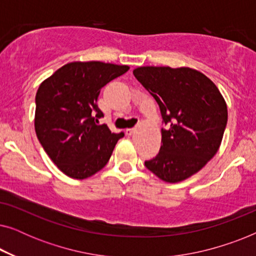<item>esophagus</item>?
Segmentation results:
<instances>
[{
	"instance_id": "1",
	"label": "esophagus",
	"mask_w": 256,
	"mask_h": 256,
	"mask_svg": "<svg viewBox=\"0 0 256 256\" xmlns=\"http://www.w3.org/2000/svg\"><path fill=\"white\" fill-rule=\"evenodd\" d=\"M134 132H135V128H128V129H126V134L129 135V136L134 134Z\"/></svg>"
}]
</instances>
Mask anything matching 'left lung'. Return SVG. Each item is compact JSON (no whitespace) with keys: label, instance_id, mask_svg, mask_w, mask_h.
I'll list each match as a JSON object with an SVG mask.
<instances>
[{"label":"left lung","instance_id":"1","mask_svg":"<svg viewBox=\"0 0 256 256\" xmlns=\"http://www.w3.org/2000/svg\"><path fill=\"white\" fill-rule=\"evenodd\" d=\"M135 78L158 104L162 144L146 169L166 183H178L216 155L227 124V106L211 79L190 68L142 66Z\"/></svg>","mask_w":256,"mask_h":256}]
</instances>
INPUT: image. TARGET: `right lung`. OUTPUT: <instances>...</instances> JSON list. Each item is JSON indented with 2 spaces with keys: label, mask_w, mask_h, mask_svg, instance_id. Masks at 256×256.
Returning a JSON list of instances; mask_svg holds the SVG:
<instances>
[{
  "label": "right lung",
  "mask_w": 256,
  "mask_h": 256,
  "mask_svg": "<svg viewBox=\"0 0 256 256\" xmlns=\"http://www.w3.org/2000/svg\"><path fill=\"white\" fill-rule=\"evenodd\" d=\"M129 70L127 65L73 62L40 84L36 94L34 130L45 152L66 176L85 180L100 171L124 132L98 124L104 113L100 90Z\"/></svg>",
  "instance_id": "add662e5"
}]
</instances>
